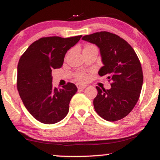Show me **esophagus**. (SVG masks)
I'll return each mask as SVG.
<instances>
[{
	"mask_svg": "<svg viewBox=\"0 0 160 160\" xmlns=\"http://www.w3.org/2000/svg\"><path fill=\"white\" fill-rule=\"evenodd\" d=\"M76 86H77L78 89H80V90H83V89L86 88L87 85H85V84H76Z\"/></svg>",
	"mask_w": 160,
	"mask_h": 160,
	"instance_id": "obj_1",
	"label": "esophagus"
}]
</instances>
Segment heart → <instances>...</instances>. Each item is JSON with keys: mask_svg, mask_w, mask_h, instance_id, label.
<instances>
[{"mask_svg": "<svg viewBox=\"0 0 160 160\" xmlns=\"http://www.w3.org/2000/svg\"><path fill=\"white\" fill-rule=\"evenodd\" d=\"M91 47H95L93 45H87L84 49H87V48H91ZM76 78H77V80L80 81V82H84V81L87 78V76L84 73H79L76 75Z\"/></svg>", "mask_w": 160, "mask_h": 160, "instance_id": "obj_1", "label": "heart"}]
</instances>
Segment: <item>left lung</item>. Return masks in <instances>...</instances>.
<instances>
[{
    "label": "left lung",
    "instance_id": "left-lung-1",
    "mask_svg": "<svg viewBox=\"0 0 160 160\" xmlns=\"http://www.w3.org/2000/svg\"><path fill=\"white\" fill-rule=\"evenodd\" d=\"M82 40L99 48L103 66L98 74L106 76L111 82L109 89L96 87L95 111L108 122L123 119L137 103L143 85V71L136 53L125 40L109 32L87 35Z\"/></svg>",
    "mask_w": 160,
    "mask_h": 160
}]
</instances>
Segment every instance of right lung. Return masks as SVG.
<instances>
[{
  "instance_id": "add662e5",
  "label": "right lung",
  "mask_w": 160,
  "mask_h": 160,
  "mask_svg": "<svg viewBox=\"0 0 160 160\" xmlns=\"http://www.w3.org/2000/svg\"><path fill=\"white\" fill-rule=\"evenodd\" d=\"M82 36L41 38L19 59L17 82L19 96L30 114L41 123L55 124L68 113L70 101L77 87L68 82L60 89L54 88L52 70L62 67L68 50Z\"/></svg>"
}]
</instances>
